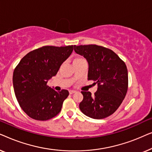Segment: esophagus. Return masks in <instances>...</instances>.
<instances>
[{
    "instance_id": "obj_1",
    "label": "esophagus",
    "mask_w": 152,
    "mask_h": 152,
    "mask_svg": "<svg viewBox=\"0 0 152 152\" xmlns=\"http://www.w3.org/2000/svg\"><path fill=\"white\" fill-rule=\"evenodd\" d=\"M75 92H76V91H74V90H70L69 91V93H70V95L73 94V93H75Z\"/></svg>"
}]
</instances>
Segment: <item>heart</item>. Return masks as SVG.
I'll return each instance as SVG.
<instances>
[{
    "mask_svg": "<svg viewBox=\"0 0 152 152\" xmlns=\"http://www.w3.org/2000/svg\"><path fill=\"white\" fill-rule=\"evenodd\" d=\"M82 60H84V59H82V58H81V57H77V58H75V59H74L73 62H76V61H82Z\"/></svg>",
    "mask_w": 152,
    "mask_h": 152,
    "instance_id": "heart-1",
    "label": "heart"
}]
</instances>
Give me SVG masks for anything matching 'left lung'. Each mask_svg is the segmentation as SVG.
Listing matches in <instances>:
<instances>
[{
    "label": "left lung",
    "mask_w": 152,
    "mask_h": 152,
    "mask_svg": "<svg viewBox=\"0 0 152 152\" xmlns=\"http://www.w3.org/2000/svg\"><path fill=\"white\" fill-rule=\"evenodd\" d=\"M74 50L84 56L88 63V80L97 84V91L91 95L82 91L83 100L80 109L93 119L111 115L121 104L128 89L126 64L113 50L97 45H74Z\"/></svg>",
    "instance_id": "obj_1"
}]
</instances>
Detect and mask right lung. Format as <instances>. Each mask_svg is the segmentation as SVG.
Segmentation results:
<instances>
[{
    "instance_id": "1",
    "label": "right lung",
    "mask_w": 152,
    "mask_h": 152,
    "mask_svg": "<svg viewBox=\"0 0 152 152\" xmlns=\"http://www.w3.org/2000/svg\"><path fill=\"white\" fill-rule=\"evenodd\" d=\"M73 45H45L24 56L13 73L14 93L20 107L32 119L45 121L61 111L69 95L67 90L56 91L48 86L60 66L69 57Z\"/></svg>"
}]
</instances>
